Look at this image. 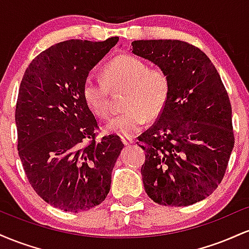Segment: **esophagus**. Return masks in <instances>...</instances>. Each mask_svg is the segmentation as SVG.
Here are the masks:
<instances>
[{"instance_id": "1", "label": "esophagus", "mask_w": 249, "mask_h": 249, "mask_svg": "<svg viewBox=\"0 0 249 249\" xmlns=\"http://www.w3.org/2000/svg\"><path fill=\"white\" fill-rule=\"evenodd\" d=\"M122 142H123V144L126 145V146L127 145H131L134 142L133 138H127V137H122Z\"/></svg>"}]
</instances>
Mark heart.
Segmentation results:
<instances>
[{
	"instance_id": "obj_1",
	"label": "heart",
	"mask_w": 249,
	"mask_h": 249,
	"mask_svg": "<svg viewBox=\"0 0 249 249\" xmlns=\"http://www.w3.org/2000/svg\"><path fill=\"white\" fill-rule=\"evenodd\" d=\"M104 79L93 75L84 78L83 98L98 118H110V90L124 91L125 110L116 116L107 128L110 132L131 138L142 130L147 117L157 118L166 107L171 95V77L164 68H150L133 55H119L104 67Z\"/></svg>"
}]
</instances>
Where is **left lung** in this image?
<instances>
[{
  "label": "left lung",
  "mask_w": 249,
  "mask_h": 249,
  "mask_svg": "<svg viewBox=\"0 0 249 249\" xmlns=\"http://www.w3.org/2000/svg\"><path fill=\"white\" fill-rule=\"evenodd\" d=\"M132 53L171 77L166 107L139 137L147 196L164 206H188L216 190L234 147L232 105L206 53L179 39L131 43ZM138 144V142H137Z\"/></svg>",
  "instance_id": "left-lung-1"
}]
</instances>
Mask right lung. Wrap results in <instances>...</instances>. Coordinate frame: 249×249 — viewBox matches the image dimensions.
<instances>
[{
    "label": "right lung",
    "instance_id": "add662e5",
    "mask_svg": "<svg viewBox=\"0 0 249 249\" xmlns=\"http://www.w3.org/2000/svg\"><path fill=\"white\" fill-rule=\"evenodd\" d=\"M118 39L51 45L30 62L19 85L15 122L25 176L44 201L65 212L104 201L124 147L113 134L97 141L98 122L82 93L85 77Z\"/></svg>",
    "mask_w": 249,
    "mask_h": 249
}]
</instances>
